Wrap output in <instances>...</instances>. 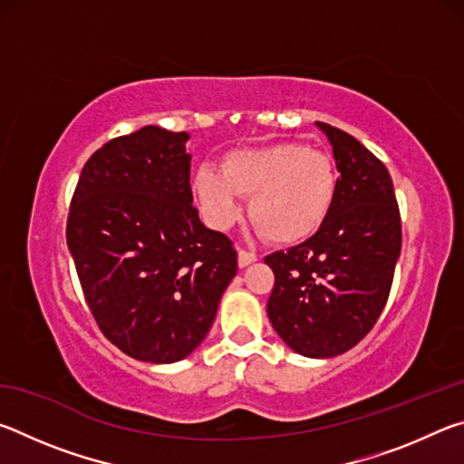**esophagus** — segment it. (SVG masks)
Returning a JSON list of instances; mask_svg holds the SVG:
<instances>
[{
  "instance_id": "obj_1",
  "label": "esophagus",
  "mask_w": 464,
  "mask_h": 464,
  "mask_svg": "<svg viewBox=\"0 0 464 464\" xmlns=\"http://www.w3.org/2000/svg\"><path fill=\"white\" fill-rule=\"evenodd\" d=\"M254 262H257L256 254H251V251H246V249H239V256H237L239 268H246V266H251Z\"/></svg>"
}]
</instances>
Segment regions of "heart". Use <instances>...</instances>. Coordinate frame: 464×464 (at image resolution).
<instances>
[{"label": "heart", "instance_id": "obj_1", "mask_svg": "<svg viewBox=\"0 0 464 464\" xmlns=\"http://www.w3.org/2000/svg\"><path fill=\"white\" fill-rule=\"evenodd\" d=\"M221 174L200 168L192 192L215 229H229L249 198V218L280 246L307 241L325 225L337 194L332 157L303 143L239 149L221 160Z\"/></svg>", "mask_w": 464, "mask_h": 464}]
</instances>
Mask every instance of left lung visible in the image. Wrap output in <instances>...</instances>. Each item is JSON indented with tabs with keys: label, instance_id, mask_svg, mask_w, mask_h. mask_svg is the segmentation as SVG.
I'll return each mask as SVG.
<instances>
[{
	"label": "left lung",
	"instance_id": "8db88e82",
	"mask_svg": "<svg viewBox=\"0 0 464 464\" xmlns=\"http://www.w3.org/2000/svg\"><path fill=\"white\" fill-rule=\"evenodd\" d=\"M334 149L337 194L325 225L266 256L272 327L307 358L343 354L374 327L401 254V217L384 163L348 132L317 122Z\"/></svg>",
	"mask_w": 464,
	"mask_h": 464
}]
</instances>
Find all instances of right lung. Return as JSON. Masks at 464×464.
I'll use <instances>...</instances> for the list:
<instances>
[{"label": "right lung", "mask_w": 464, "mask_h": 464, "mask_svg": "<svg viewBox=\"0 0 464 464\" xmlns=\"http://www.w3.org/2000/svg\"><path fill=\"white\" fill-rule=\"evenodd\" d=\"M188 139L151 124L108 140L85 161L67 217L98 327L151 364L198 348L237 274L231 239L207 229L192 207Z\"/></svg>", "instance_id": "add662e5"}]
</instances>
